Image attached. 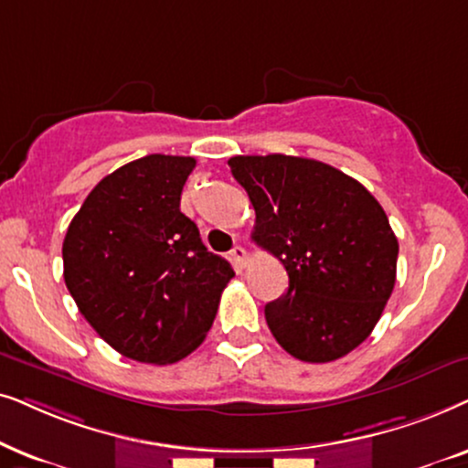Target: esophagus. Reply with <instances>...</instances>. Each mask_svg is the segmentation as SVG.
I'll return each mask as SVG.
<instances>
[{"mask_svg": "<svg viewBox=\"0 0 468 468\" xmlns=\"http://www.w3.org/2000/svg\"><path fill=\"white\" fill-rule=\"evenodd\" d=\"M229 254H230V259H233V263L238 265V267H244V265H246V261H248V252H246V248H244V246H235L233 250H230Z\"/></svg>", "mask_w": 468, "mask_h": 468, "instance_id": "34e87169", "label": "esophagus"}]
</instances>
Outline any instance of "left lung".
I'll return each mask as SVG.
<instances>
[{"label":"left lung","mask_w":468,"mask_h":468,"mask_svg":"<svg viewBox=\"0 0 468 468\" xmlns=\"http://www.w3.org/2000/svg\"><path fill=\"white\" fill-rule=\"evenodd\" d=\"M230 173L257 211L252 239L282 261L289 289L265 306L278 345L310 364L368 338L396 284L398 239L357 179L297 155H235Z\"/></svg>","instance_id":"obj_1"}]
</instances>
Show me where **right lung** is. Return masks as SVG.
I'll return each mask as SVG.
<instances>
[{"instance_id":"obj_1","label":"right lung","mask_w":468,"mask_h":468,"mask_svg":"<svg viewBox=\"0 0 468 468\" xmlns=\"http://www.w3.org/2000/svg\"><path fill=\"white\" fill-rule=\"evenodd\" d=\"M197 160L152 154L111 173L68 227L64 280L79 313L123 357L176 364L201 345L233 267L182 214Z\"/></svg>"}]
</instances>
